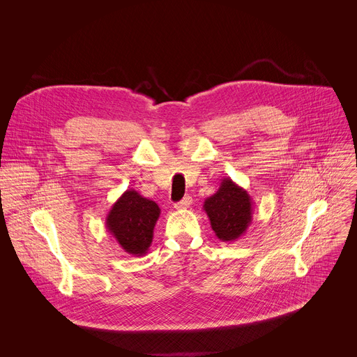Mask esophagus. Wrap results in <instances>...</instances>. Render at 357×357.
<instances>
[{
	"instance_id": "esophagus-1",
	"label": "esophagus",
	"mask_w": 357,
	"mask_h": 357,
	"mask_svg": "<svg viewBox=\"0 0 357 357\" xmlns=\"http://www.w3.org/2000/svg\"><path fill=\"white\" fill-rule=\"evenodd\" d=\"M192 205V197L190 196H186V197H183L181 202H178V203H175V209H188L189 206Z\"/></svg>"
}]
</instances>
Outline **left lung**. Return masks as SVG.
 <instances>
[{
  "mask_svg": "<svg viewBox=\"0 0 357 357\" xmlns=\"http://www.w3.org/2000/svg\"><path fill=\"white\" fill-rule=\"evenodd\" d=\"M203 211L222 241H234L245 234L252 220V200L245 189L230 178L222 179L215 195L205 199Z\"/></svg>",
  "mask_w": 357,
  "mask_h": 357,
  "instance_id": "left-lung-1",
  "label": "left lung"
}]
</instances>
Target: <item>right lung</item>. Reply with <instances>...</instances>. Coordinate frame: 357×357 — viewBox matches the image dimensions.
<instances>
[{
	"label": "right lung",
	"instance_id": "1",
	"mask_svg": "<svg viewBox=\"0 0 357 357\" xmlns=\"http://www.w3.org/2000/svg\"><path fill=\"white\" fill-rule=\"evenodd\" d=\"M160 215L161 209L154 200L128 189L112 206L106 227L126 252L139 257L148 252Z\"/></svg>",
	"mask_w": 357,
	"mask_h": 357
}]
</instances>
